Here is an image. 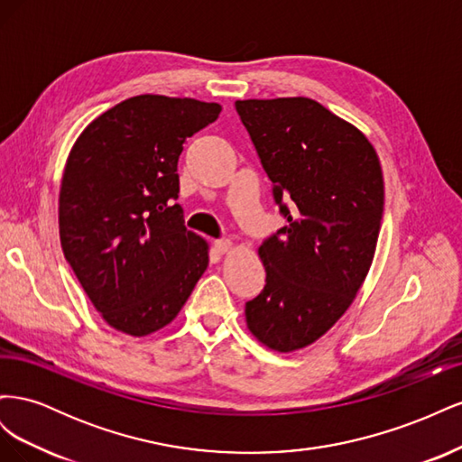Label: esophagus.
I'll use <instances>...</instances> for the list:
<instances>
[{
    "label": "esophagus",
    "mask_w": 462,
    "mask_h": 462,
    "mask_svg": "<svg viewBox=\"0 0 462 462\" xmlns=\"http://www.w3.org/2000/svg\"><path fill=\"white\" fill-rule=\"evenodd\" d=\"M214 248L217 250L219 254H227V253H231L233 243H231V241H216V243H214Z\"/></svg>",
    "instance_id": "obj_1"
}]
</instances>
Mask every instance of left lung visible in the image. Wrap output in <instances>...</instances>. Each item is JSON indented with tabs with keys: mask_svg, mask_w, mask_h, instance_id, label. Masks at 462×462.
<instances>
[{
	"mask_svg": "<svg viewBox=\"0 0 462 462\" xmlns=\"http://www.w3.org/2000/svg\"><path fill=\"white\" fill-rule=\"evenodd\" d=\"M235 107L287 217L258 248L265 285L245 306L246 328L292 353L326 335L365 283L382 227V163L365 133L310 97Z\"/></svg>",
	"mask_w": 462,
	"mask_h": 462,
	"instance_id": "left-lung-1",
	"label": "left lung"
}]
</instances>
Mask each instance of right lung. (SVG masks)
I'll use <instances>...</instances> for the list:
<instances>
[{"instance_id":"right-lung-1","label":"right lung","mask_w":462,"mask_h":462,"mask_svg":"<svg viewBox=\"0 0 462 462\" xmlns=\"http://www.w3.org/2000/svg\"><path fill=\"white\" fill-rule=\"evenodd\" d=\"M221 106L133 96L79 134L60 189L63 254L94 309L133 337L163 329L208 268L209 245L183 226L177 162Z\"/></svg>"}]
</instances>
